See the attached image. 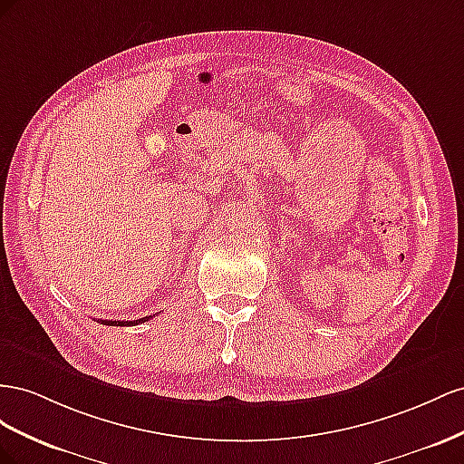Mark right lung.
Returning <instances> with one entry per match:
<instances>
[{"label": "right lung", "mask_w": 464, "mask_h": 464, "mask_svg": "<svg viewBox=\"0 0 464 464\" xmlns=\"http://www.w3.org/2000/svg\"><path fill=\"white\" fill-rule=\"evenodd\" d=\"M153 316L151 314L150 316H143V319H138V321H101V324H109V326H136L140 323H145V321L153 319Z\"/></svg>", "instance_id": "add662e5"}]
</instances>
